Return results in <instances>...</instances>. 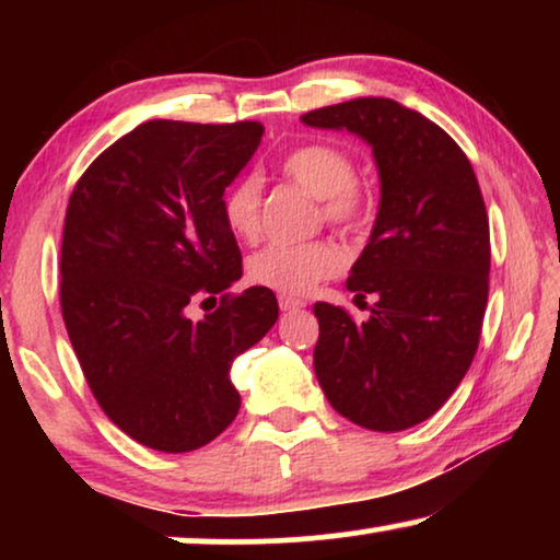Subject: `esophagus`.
Instances as JSON below:
<instances>
[{
  "instance_id": "esophagus-1",
  "label": "esophagus",
  "mask_w": 560,
  "mask_h": 560,
  "mask_svg": "<svg viewBox=\"0 0 560 560\" xmlns=\"http://www.w3.org/2000/svg\"><path fill=\"white\" fill-rule=\"evenodd\" d=\"M305 308V301L293 295H280V311H301Z\"/></svg>"
}]
</instances>
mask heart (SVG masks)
<instances>
[{
    "label": "heart",
    "mask_w": 560,
    "mask_h": 560,
    "mask_svg": "<svg viewBox=\"0 0 560 560\" xmlns=\"http://www.w3.org/2000/svg\"><path fill=\"white\" fill-rule=\"evenodd\" d=\"M280 171L298 186L320 198V213L328 224L357 229L370 213V196L357 183V165L349 152L328 142L298 144L280 160ZM262 190L255 178L236 180L221 201V217L236 240L252 242L259 232ZM343 252L328 240L303 244H270L247 262V278L280 295H301L316 282L341 272Z\"/></svg>",
    "instance_id": "heart-1"
}]
</instances>
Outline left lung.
<instances>
[{"instance_id": "1", "label": "left lung", "mask_w": 560, "mask_h": 560, "mask_svg": "<svg viewBox=\"0 0 560 560\" xmlns=\"http://www.w3.org/2000/svg\"><path fill=\"white\" fill-rule=\"evenodd\" d=\"M372 144L380 211L351 267L370 318L316 303L318 385L339 416L366 431L423 423L454 395L477 354L489 295V219L464 150L393 98H354L303 114Z\"/></svg>"}]
</instances>
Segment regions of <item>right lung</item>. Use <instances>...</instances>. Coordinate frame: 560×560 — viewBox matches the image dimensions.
<instances>
[{
  "mask_svg": "<svg viewBox=\"0 0 560 560\" xmlns=\"http://www.w3.org/2000/svg\"><path fill=\"white\" fill-rule=\"evenodd\" d=\"M262 132L259 121H144L86 167L68 201V339L102 410L148 448L186 454L226 431L242 405L232 362L278 320L259 285L187 318L196 300L242 278L221 201Z\"/></svg>",
  "mask_w": 560,
  "mask_h": 560,
  "instance_id": "add662e5",
  "label": "right lung"
}]
</instances>
